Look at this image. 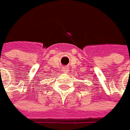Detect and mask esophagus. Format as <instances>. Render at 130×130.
Segmentation results:
<instances>
[{
    "instance_id": "esophagus-1",
    "label": "esophagus",
    "mask_w": 130,
    "mask_h": 130,
    "mask_svg": "<svg viewBox=\"0 0 130 130\" xmlns=\"http://www.w3.org/2000/svg\"><path fill=\"white\" fill-rule=\"evenodd\" d=\"M62 72H65V73H67V72H68V69L67 68H65V67H63L62 68Z\"/></svg>"
}]
</instances>
